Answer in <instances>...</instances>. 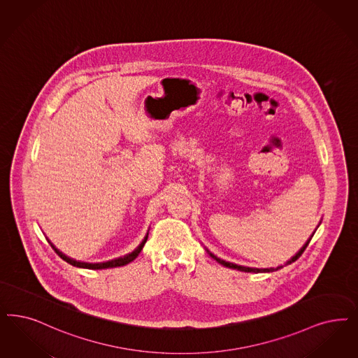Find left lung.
<instances>
[{
  "label": "left lung",
  "instance_id": "left-lung-1",
  "mask_svg": "<svg viewBox=\"0 0 358 358\" xmlns=\"http://www.w3.org/2000/svg\"><path fill=\"white\" fill-rule=\"evenodd\" d=\"M320 223H319V226H320ZM319 226H317V227H319ZM316 230H317V229H316ZM313 234H315V231H313ZM313 234L310 235V238H309L308 241L304 243V246L301 247V248H300V250L296 252L295 255H294L291 259L287 260V262L284 263L283 266H278V267H270V268H255V267H246V266H239V264H235V263H231V262H226V260H223L221 259V258H218V257H215L213 252H210L208 248H206V251H208V254H209L210 257H211L213 259L217 260L220 264H222L223 267H227V268H233V270H238V271L255 272V273H259V272H273L278 271V270L283 268L284 266H288V264H291L292 262H295V260L299 259V258L301 257V254L304 252V250H306L307 246H308V243L310 242V239H312Z\"/></svg>",
  "mask_w": 358,
  "mask_h": 358
}]
</instances>
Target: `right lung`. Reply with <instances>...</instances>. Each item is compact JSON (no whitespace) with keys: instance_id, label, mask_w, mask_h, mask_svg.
Segmentation results:
<instances>
[{"instance_id":"add662e5","label":"right lung","mask_w":358,"mask_h":358,"mask_svg":"<svg viewBox=\"0 0 358 358\" xmlns=\"http://www.w3.org/2000/svg\"><path fill=\"white\" fill-rule=\"evenodd\" d=\"M147 239H148V233L147 235L144 236V239H143V242L138 245V246L136 247L135 250L132 251V252H129V254H127V255H124V257H120V258H115V259L107 260V262H100V263H87V262H80V260H75L73 258H69L67 255H64L62 251H59L57 247L54 246L51 242L49 241L50 246L52 247V250L62 258L64 262H67L69 264H71V266H74V267H79V268H88V270H103V268H113V267H122V266H125V264H128V263H131L132 260H135L137 258V255L141 252V250H143V247L145 245V242H147Z\"/></svg>"}]
</instances>
